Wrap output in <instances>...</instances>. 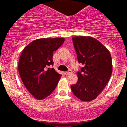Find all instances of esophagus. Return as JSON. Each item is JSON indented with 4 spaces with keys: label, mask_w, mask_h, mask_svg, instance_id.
I'll return each instance as SVG.
<instances>
[{
    "label": "esophagus",
    "mask_w": 127,
    "mask_h": 127,
    "mask_svg": "<svg viewBox=\"0 0 127 127\" xmlns=\"http://www.w3.org/2000/svg\"><path fill=\"white\" fill-rule=\"evenodd\" d=\"M72 72V71L71 69H69V70L68 71H66V72H64V74H65V75H69V74H71Z\"/></svg>",
    "instance_id": "obj_1"
}]
</instances>
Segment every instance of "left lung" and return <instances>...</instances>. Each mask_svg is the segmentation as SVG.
Segmentation results:
<instances>
[{"label":"left lung","mask_w":127,"mask_h":127,"mask_svg":"<svg viewBox=\"0 0 127 127\" xmlns=\"http://www.w3.org/2000/svg\"><path fill=\"white\" fill-rule=\"evenodd\" d=\"M79 63L84 65L77 72L78 81L71 88L83 101L95 99L109 80L112 72V58L101 42L91 37H72Z\"/></svg>","instance_id":"left-lung-1"}]
</instances>
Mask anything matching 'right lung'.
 <instances>
[{"instance_id":"add662e5","label":"right lung","mask_w":127,"mask_h":127,"mask_svg":"<svg viewBox=\"0 0 127 127\" xmlns=\"http://www.w3.org/2000/svg\"><path fill=\"white\" fill-rule=\"evenodd\" d=\"M64 41L63 38L37 39L23 50L19 73L25 87L35 99H44L56 87L61 75L48 66L53 65V52Z\"/></svg>"}]
</instances>
